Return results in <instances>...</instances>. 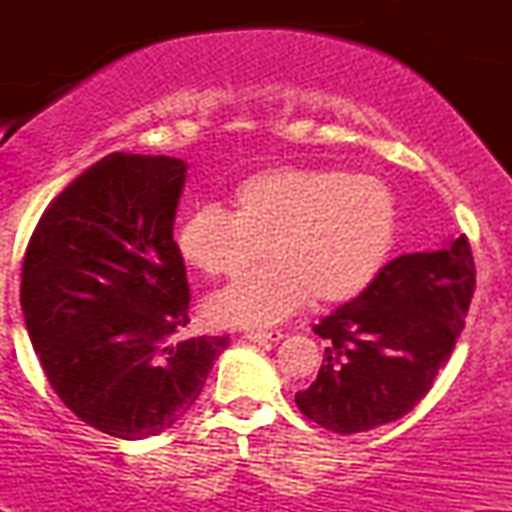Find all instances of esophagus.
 Wrapping results in <instances>:
<instances>
[{
	"instance_id": "1",
	"label": "esophagus",
	"mask_w": 512,
	"mask_h": 512,
	"mask_svg": "<svg viewBox=\"0 0 512 512\" xmlns=\"http://www.w3.org/2000/svg\"><path fill=\"white\" fill-rule=\"evenodd\" d=\"M245 337L250 339V342H257V344H264V342H279L284 334L279 330H269V332H248Z\"/></svg>"
}]
</instances>
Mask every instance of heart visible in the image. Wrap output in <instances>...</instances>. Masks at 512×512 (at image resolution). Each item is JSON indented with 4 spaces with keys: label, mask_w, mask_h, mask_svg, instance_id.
Here are the masks:
<instances>
[{
    "label": "heart",
    "mask_w": 512,
    "mask_h": 512,
    "mask_svg": "<svg viewBox=\"0 0 512 512\" xmlns=\"http://www.w3.org/2000/svg\"><path fill=\"white\" fill-rule=\"evenodd\" d=\"M399 233L392 187L337 168H272L238 182L226 211L199 207L180 221L175 248L207 279H238L209 298L219 325L267 327L313 301L342 305L366 293L390 262Z\"/></svg>",
    "instance_id": "heart-1"
}]
</instances>
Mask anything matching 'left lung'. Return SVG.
<instances>
[{
    "label": "left lung",
    "instance_id": "obj_1",
    "mask_svg": "<svg viewBox=\"0 0 512 512\" xmlns=\"http://www.w3.org/2000/svg\"><path fill=\"white\" fill-rule=\"evenodd\" d=\"M477 269L467 238L387 262L366 293L313 327L327 339L315 383L298 409L334 433L397 421L431 390L464 330Z\"/></svg>",
    "mask_w": 512,
    "mask_h": 512
}]
</instances>
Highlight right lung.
I'll use <instances>...</instances> for the list:
<instances>
[{
  "label": "right lung",
  "instance_id": "obj_1",
  "mask_svg": "<svg viewBox=\"0 0 512 512\" xmlns=\"http://www.w3.org/2000/svg\"><path fill=\"white\" fill-rule=\"evenodd\" d=\"M187 163L117 151L52 199L21 308L52 390L88 426L158 436L187 414L228 337L178 339L190 286L173 240Z\"/></svg>",
  "mask_w": 512,
  "mask_h": 512
}]
</instances>
